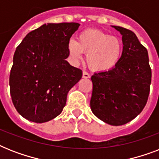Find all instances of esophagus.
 I'll return each mask as SVG.
<instances>
[{"label": "esophagus", "mask_w": 159, "mask_h": 159, "mask_svg": "<svg viewBox=\"0 0 159 159\" xmlns=\"http://www.w3.org/2000/svg\"><path fill=\"white\" fill-rule=\"evenodd\" d=\"M90 74L88 73L87 72H83V73H82V77L83 78H90Z\"/></svg>", "instance_id": "1"}]
</instances>
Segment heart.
I'll use <instances>...</instances> for the list:
<instances>
[{"instance_id":"obj_1","label":"heart","mask_w":159,"mask_h":159,"mask_svg":"<svg viewBox=\"0 0 159 159\" xmlns=\"http://www.w3.org/2000/svg\"><path fill=\"white\" fill-rule=\"evenodd\" d=\"M68 50L76 59L87 53L88 67L95 72H107L113 69L120 62L123 44L118 38L102 30L87 29L78 34L77 40L68 42Z\"/></svg>"}]
</instances>
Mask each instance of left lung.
Masks as SVG:
<instances>
[{"instance_id":"obj_1","label":"left lung","mask_w":159,"mask_h":159,"mask_svg":"<svg viewBox=\"0 0 159 159\" xmlns=\"http://www.w3.org/2000/svg\"><path fill=\"white\" fill-rule=\"evenodd\" d=\"M122 34L123 53L115 68L95 72L90 106L97 118L111 125H122L141 113L148 101L152 71L148 51L135 34L113 26Z\"/></svg>"}]
</instances>
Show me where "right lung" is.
<instances>
[{"label": "right lung", "mask_w": 159, "mask_h": 159, "mask_svg": "<svg viewBox=\"0 0 159 159\" xmlns=\"http://www.w3.org/2000/svg\"><path fill=\"white\" fill-rule=\"evenodd\" d=\"M79 26L73 22L44 24L16 48L10 92L16 111L26 120L43 123L57 117L69 90L82 78V70L66 61L68 42Z\"/></svg>", "instance_id": "right-lung-1"}]
</instances>
